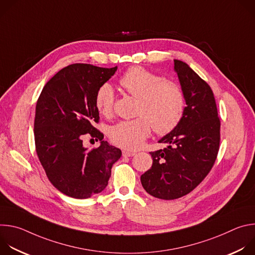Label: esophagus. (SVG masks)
<instances>
[{
    "label": "esophagus",
    "mask_w": 255,
    "mask_h": 255,
    "mask_svg": "<svg viewBox=\"0 0 255 255\" xmlns=\"http://www.w3.org/2000/svg\"><path fill=\"white\" fill-rule=\"evenodd\" d=\"M122 155H123V156H126V157H130V156L135 155V152L129 151V150H123V151H122Z\"/></svg>",
    "instance_id": "obj_1"
}]
</instances>
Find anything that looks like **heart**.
Listing matches in <instances>:
<instances>
[{"instance_id":"obj_1","label":"heart","mask_w":255,"mask_h":255,"mask_svg":"<svg viewBox=\"0 0 255 255\" xmlns=\"http://www.w3.org/2000/svg\"><path fill=\"white\" fill-rule=\"evenodd\" d=\"M126 93L138 99L133 120L121 121L111 127L109 137L118 146L137 149L153 130L160 135L173 131L186 111V95L179 84L141 66L126 70L120 79ZM95 106L100 114L111 117L114 113L115 94L105 83L95 95Z\"/></svg>"}]
</instances>
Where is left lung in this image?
<instances>
[{
	"mask_svg": "<svg viewBox=\"0 0 255 255\" xmlns=\"http://www.w3.org/2000/svg\"><path fill=\"white\" fill-rule=\"evenodd\" d=\"M186 95L178 126L159 140L167 147L151 151L153 162L140 179L144 190L161 200H174L195 190L211 171L220 147V118L211 87L185 62L174 60Z\"/></svg>",
	"mask_w": 255,
	"mask_h": 255,
	"instance_id": "1",
	"label": "left lung"
}]
</instances>
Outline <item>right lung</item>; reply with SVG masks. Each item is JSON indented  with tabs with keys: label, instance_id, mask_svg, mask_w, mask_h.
<instances>
[{
	"label": "right lung",
	"instance_id": "1",
	"mask_svg": "<svg viewBox=\"0 0 255 255\" xmlns=\"http://www.w3.org/2000/svg\"><path fill=\"white\" fill-rule=\"evenodd\" d=\"M116 70L117 66L89 63L67 65L45 84L36 103V153L50 183L68 197L88 199L101 193L121 156V150L103 140L104 134L94 126L100 120L96 92ZM88 132L101 141L99 148L82 146Z\"/></svg>",
	"mask_w": 255,
	"mask_h": 255
}]
</instances>
